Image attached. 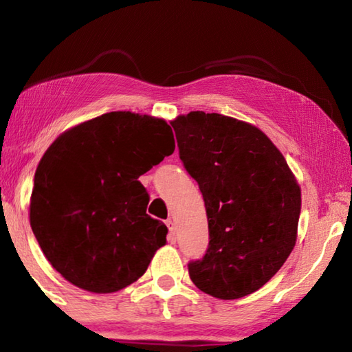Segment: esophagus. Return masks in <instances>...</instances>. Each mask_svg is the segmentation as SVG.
Returning <instances> with one entry per match:
<instances>
[{
    "label": "esophagus",
    "instance_id": "34e87169",
    "mask_svg": "<svg viewBox=\"0 0 352 352\" xmlns=\"http://www.w3.org/2000/svg\"><path fill=\"white\" fill-rule=\"evenodd\" d=\"M166 225H168V230H169V236L172 237V239H174V237H175V223H174V220H172V219H169V220H166Z\"/></svg>",
    "mask_w": 352,
    "mask_h": 352
}]
</instances>
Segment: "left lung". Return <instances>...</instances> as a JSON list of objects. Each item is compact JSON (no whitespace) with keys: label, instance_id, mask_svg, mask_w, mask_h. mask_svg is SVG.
I'll return each instance as SVG.
<instances>
[{"label":"left lung","instance_id":"8db88e82","mask_svg":"<svg viewBox=\"0 0 352 352\" xmlns=\"http://www.w3.org/2000/svg\"><path fill=\"white\" fill-rule=\"evenodd\" d=\"M180 158L204 195L210 247L189 264L197 287L219 300L261 289L287 261L298 237L301 188L261 129L219 113L170 121Z\"/></svg>","mask_w":352,"mask_h":352}]
</instances>
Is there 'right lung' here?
I'll list each match as a JSON object with an SVG mask.
<instances>
[{
	"label": "right lung",
	"instance_id": "obj_1",
	"mask_svg": "<svg viewBox=\"0 0 352 352\" xmlns=\"http://www.w3.org/2000/svg\"><path fill=\"white\" fill-rule=\"evenodd\" d=\"M162 118L110 111L65 130L34 177L29 222L50 264L73 285L111 294L144 275L168 226L146 214L140 175L174 153Z\"/></svg>",
	"mask_w": 352,
	"mask_h": 352
}]
</instances>
